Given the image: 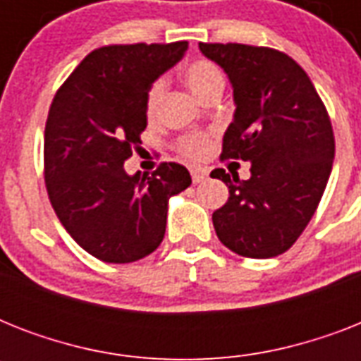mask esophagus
Segmentation results:
<instances>
[{
	"label": "esophagus",
	"mask_w": 361,
	"mask_h": 361,
	"mask_svg": "<svg viewBox=\"0 0 361 361\" xmlns=\"http://www.w3.org/2000/svg\"><path fill=\"white\" fill-rule=\"evenodd\" d=\"M191 178H192V183H200L208 178V172L204 169H192L191 170Z\"/></svg>",
	"instance_id": "obj_1"
}]
</instances>
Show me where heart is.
I'll return each mask as SVG.
<instances>
[{"label": "heart", "instance_id": "obj_1", "mask_svg": "<svg viewBox=\"0 0 361 361\" xmlns=\"http://www.w3.org/2000/svg\"><path fill=\"white\" fill-rule=\"evenodd\" d=\"M183 80H185L187 87L191 90V93L195 97H200L204 93L208 92L209 87L219 86L223 84V75H221V69L214 61H208V59H197L192 61L189 67L183 73ZM164 95V82L157 80L153 82L149 92H147V114H153L155 110L159 109V104L163 101ZM181 149L189 157H202L204 153L208 152V138L204 135H192L187 136L185 140L181 142Z\"/></svg>", "mask_w": 361, "mask_h": 361}]
</instances>
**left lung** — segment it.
I'll return each instance as SVG.
<instances>
[{
  "label": "left lung",
  "instance_id": "obj_1",
  "mask_svg": "<svg viewBox=\"0 0 361 361\" xmlns=\"http://www.w3.org/2000/svg\"><path fill=\"white\" fill-rule=\"evenodd\" d=\"M198 48L225 71L236 104L223 157L251 163L249 180L212 172L228 187V200L212 215L214 228L241 257H277L300 238L326 189L336 157L330 116L286 54L236 42Z\"/></svg>",
  "mask_w": 361,
  "mask_h": 361
}]
</instances>
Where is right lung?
Listing matches in <instances>:
<instances>
[{"label":"right lung","instance_id":"right-lung-1","mask_svg":"<svg viewBox=\"0 0 361 361\" xmlns=\"http://www.w3.org/2000/svg\"><path fill=\"white\" fill-rule=\"evenodd\" d=\"M187 48V41L97 48L52 101L44 129L48 197L71 238L103 262H135L155 251L169 200L191 185L178 163L142 178L123 166L147 125L149 87Z\"/></svg>","mask_w":361,"mask_h":361}]
</instances>
